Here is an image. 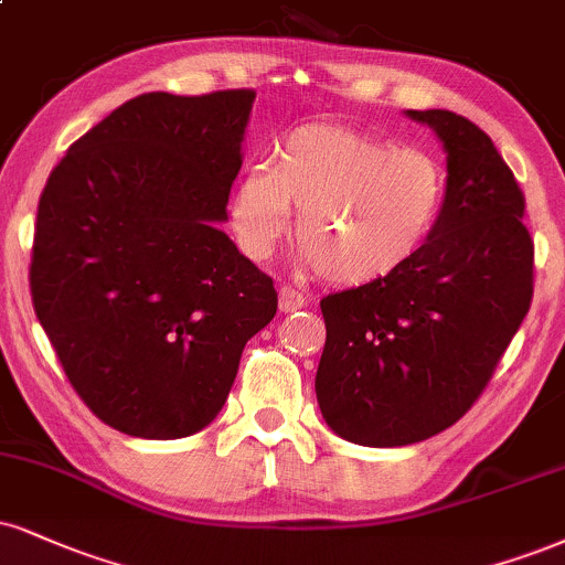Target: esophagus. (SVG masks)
<instances>
[{"mask_svg": "<svg viewBox=\"0 0 565 565\" xmlns=\"http://www.w3.org/2000/svg\"><path fill=\"white\" fill-rule=\"evenodd\" d=\"M305 305H308V300H305V297L297 289H291V287L278 289V310H281V312L302 310Z\"/></svg>", "mask_w": 565, "mask_h": 565, "instance_id": "34e87169", "label": "esophagus"}]
</instances>
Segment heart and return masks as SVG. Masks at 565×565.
I'll return each instance as SVG.
<instances>
[{
	"label": "heart",
	"instance_id": "obj_1",
	"mask_svg": "<svg viewBox=\"0 0 565 565\" xmlns=\"http://www.w3.org/2000/svg\"><path fill=\"white\" fill-rule=\"evenodd\" d=\"M447 200L445 168L424 149L334 124H308L276 141L268 168H249L231 196L242 253H276L297 213L305 263L342 287L384 281L424 253Z\"/></svg>",
	"mask_w": 565,
	"mask_h": 565
}]
</instances>
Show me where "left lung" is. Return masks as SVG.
<instances>
[{
  "label": "left lung",
  "mask_w": 565,
  "mask_h": 565,
  "mask_svg": "<svg viewBox=\"0 0 565 565\" xmlns=\"http://www.w3.org/2000/svg\"><path fill=\"white\" fill-rule=\"evenodd\" d=\"M447 154L439 226L384 281L321 300L316 397L329 429L403 447L452 426L484 390L532 305L526 202L492 139L450 110H405Z\"/></svg>",
  "instance_id": "1"
}]
</instances>
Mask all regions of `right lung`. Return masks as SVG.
Listing matches in <instances>:
<instances>
[{"instance_id": "right-lung-1", "label": "right lung", "mask_w": 565, "mask_h": 565, "mask_svg": "<svg viewBox=\"0 0 565 565\" xmlns=\"http://www.w3.org/2000/svg\"><path fill=\"white\" fill-rule=\"evenodd\" d=\"M255 92L128 99L86 131L39 200L31 297L73 390L141 439L213 424L274 281L228 239Z\"/></svg>"}]
</instances>
